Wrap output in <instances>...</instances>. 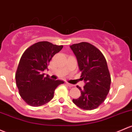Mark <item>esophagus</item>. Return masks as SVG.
<instances>
[{
    "instance_id": "obj_1",
    "label": "esophagus",
    "mask_w": 132,
    "mask_h": 132,
    "mask_svg": "<svg viewBox=\"0 0 132 132\" xmlns=\"http://www.w3.org/2000/svg\"><path fill=\"white\" fill-rule=\"evenodd\" d=\"M66 85H67L68 86V87H73V86H74V85L69 84V83H66Z\"/></svg>"
}]
</instances>
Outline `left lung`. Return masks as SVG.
I'll return each instance as SVG.
<instances>
[{
    "label": "left lung",
    "mask_w": 132,
    "mask_h": 132,
    "mask_svg": "<svg viewBox=\"0 0 132 132\" xmlns=\"http://www.w3.org/2000/svg\"><path fill=\"white\" fill-rule=\"evenodd\" d=\"M70 48L85 83L83 89L77 86L81 96L73 99V102L81 109L92 110L105 101L110 89L111 80L106 60L102 52L89 43L73 44Z\"/></svg>",
    "instance_id": "1"
}]
</instances>
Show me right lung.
Wrapping results in <instances>:
<instances>
[{
  "label": "right lung",
  "instance_id": "1",
  "mask_svg": "<svg viewBox=\"0 0 132 132\" xmlns=\"http://www.w3.org/2000/svg\"><path fill=\"white\" fill-rule=\"evenodd\" d=\"M47 41L39 42L24 51L16 73V82L22 99L31 106L45 104L54 97L55 89L64 84L62 80L44 77L45 70L52 57L62 49Z\"/></svg>",
  "mask_w": 132,
  "mask_h": 132
}]
</instances>
